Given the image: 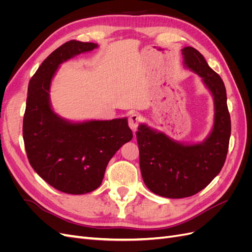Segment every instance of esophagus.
Masks as SVG:
<instances>
[{"label": "esophagus", "mask_w": 252, "mask_h": 252, "mask_svg": "<svg viewBox=\"0 0 252 252\" xmlns=\"http://www.w3.org/2000/svg\"><path fill=\"white\" fill-rule=\"evenodd\" d=\"M141 121H142V118L138 113L130 114V117H129V120H128V125L131 128V130L133 132L136 131V129H138V126L141 123Z\"/></svg>", "instance_id": "obj_1"}]
</instances>
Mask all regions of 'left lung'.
Wrapping results in <instances>:
<instances>
[{"label": "left lung", "instance_id": "left-lung-1", "mask_svg": "<svg viewBox=\"0 0 252 252\" xmlns=\"http://www.w3.org/2000/svg\"><path fill=\"white\" fill-rule=\"evenodd\" d=\"M184 65L202 79L215 102L212 130L203 142L184 144L141 124L136 131L140 168L145 185L169 199L191 196L203 190L224 166L231 133L224 83L193 47L182 49Z\"/></svg>", "mask_w": 252, "mask_h": 252}]
</instances>
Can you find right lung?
Returning <instances> with one entry per match:
<instances>
[{
	"label": "right lung",
	"instance_id": "obj_1",
	"mask_svg": "<svg viewBox=\"0 0 252 252\" xmlns=\"http://www.w3.org/2000/svg\"><path fill=\"white\" fill-rule=\"evenodd\" d=\"M97 47L69 41L44 60L28 85L23 139L34 171L60 191L84 194L102 184L110 158L132 139L126 118L73 123L51 108L50 85L63 62Z\"/></svg>",
	"mask_w": 252,
	"mask_h": 252
}]
</instances>
